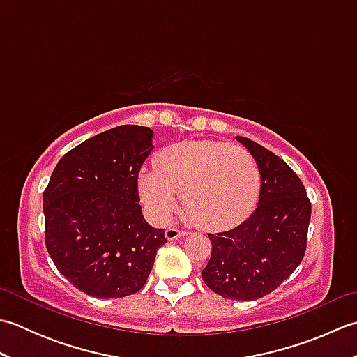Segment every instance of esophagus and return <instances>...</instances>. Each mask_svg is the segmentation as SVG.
Masks as SVG:
<instances>
[{
  "instance_id": "esophagus-1",
  "label": "esophagus",
  "mask_w": 357,
  "mask_h": 357,
  "mask_svg": "<svg viewBox=\"0 0 357 357\" xmlns=\"http://www.w3.org/2000/svg\"><path fill=\"white\" fill-rule=\"evenodd\" d=\"M188 231H185V230H179V229H176V227H169V229L165 230V238L169 239V241H174V239H178V238H181V236H185Z\"/></svg>"
}]
</instances>
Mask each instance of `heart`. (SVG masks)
Returning a JSON list of instances; mask_svg holds the SVG:
<instances>
[{
	"mask_svg": "<svg viewBox=\"0 0 357 357\" xmlns=\"http://www.w3.org/2000/svg\"><path fill=\"white\" fill-rule=\"evenodd\" d=\"M144 202L156 218L176 208L179 193L199 227L229 230L252 213L261 192V173L248 150L221 141L181 142L162 150L156 167L141 174Z\"/></svg>",
	"mask_w": 357,
	"mask_h": 357,
	"instance_id": "heart-1",
	"label": "heart"
}]
</instances>
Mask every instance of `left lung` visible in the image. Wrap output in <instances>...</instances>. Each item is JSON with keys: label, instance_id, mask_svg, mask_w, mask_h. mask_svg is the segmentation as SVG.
<instances>
[{"label": "left lung", "instance_id": "8db88e82", "mask_svg": "<svg viewBox=\"0 0 357 357\" xmlns=\"http://www.w3.org/2000/svg\"><path fill=\"white\" fill-rule=\"evenodd\" d=\"M236 139L259 167V202L233 230L208 234L211 256L201 275L225 299L255 301L275 291L304 259L312 202L284 159L244 136Z\"/></svg>", "mask_w": 357, "mask_h": 357}]
</instances>
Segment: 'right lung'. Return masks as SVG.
Masks as SVG:
<instances>
[{"instance_id": "add662e5", "label": "right lung", "mask_w": 357, "mask_h": 357, "mask_svg": "<svg viewBox=\"0 0 357 357\" xmlns=\"http://www.w3.org/2000/svg\"><path fill=\"white\" fill-rule=\"evenodd\" d=\"M153 130L119 126L59 159L44 190L45 247L78 290L112 299L138 293L162 247L165 229L142 216L139 170Z\"/></svg>"}]
</instances>
